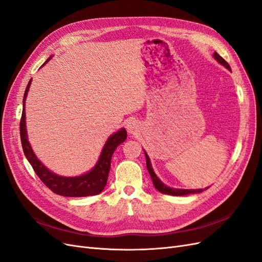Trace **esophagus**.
Returning <instances> with one entry per match:
<instances>
[{"mask_svg": "<svg viewBox=\"0 0 262 262\" xmlns=\"http://www.w3.org/2000/svg\"><path fill=\"white\" fill-rule=\"evenodd\" d=\"M125 128H126V130H128L129 133L136 134L140 128V123L138 122V120H136V119H130V120L126 121Z\"/></svg>", "mask_w": 262, "mask_h": 262, "instance_id": "obj_1", "label": "esophagus"}]
</instances>
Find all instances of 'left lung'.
Returning <instances> with one entry per match:
<instances>
[{
	"label": "left lung",
	"mask_w": 262,
	"mask_h": 262,
	"mask_svg": "<svg viewBox=\"0 0 262 262\" xmlns=\"http://www.w3.org/2000/svg\"><path fill=\"white\" fill-rule=\"evenodd\" d=\"M214 58H215V60L217 62H220L221 64H223L225 68H227L228 70H231V67H229L228 63L221 57V55L216 52H214ZM145 157H146V167H147V170L149 172L150 175V178H152L153 180V184H154V187L158 190V191L162 192V193H165V194H170V195H186V194H191V193H199L201 191H203L202 189H196V190H190V189H172V188H169L167 186H165L163 182L157 178V176L155 175V172L152 168V166H150V162H149V158L147 156V154L145 153Z\"/></svg>",
	"instance_id": "8db88e82"
}]
</instances>
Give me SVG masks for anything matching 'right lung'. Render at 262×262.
<instances>
[{
    "label": "right lung",
    "mask_w": 262,
    "mask_h": 262,
    "mask_svg": "<svg viewBox=\"0 0 262 262\" xmlns=\"http://www.w3.org/2000/svg\"><path fill=\"white\" fill-rule=\"evenodd\" d=\"M48 61L49 59L46 61V63ZM30 83L31 80L29 81L26 87L25 94H24L23 113L19 122V132L24 154H25L28 162L30 163L31 167L34 168L37 176L40 178L43 184L48 187L51 191L57 194L66 196H87L100 193L107 184L113 154L117 146L123 143L126 139L125 129H121L120 131L113 134V136L108 139L104 148H102L99 161L90 172L78 177H62L55 175V173L51 172L49 169H47L45 166L38 161V158L34 154L33 149H31L27 139L25 122V99L27 96Z\"/></svg>",
    "instance_id": "1"
}]
</instances>
